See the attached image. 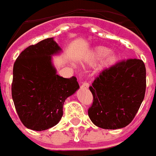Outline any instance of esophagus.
Segmentation results:
<instances>
[{"label":"esophagus","instance_id":"esophagus-1","mask_svg":"<svg viewBox=\"0 0 156 156\" xmlns=\"http://www.w3.org/2000/svg\"><path fill=\"white\" fill-rule=\"evenodd\" d=\"M80 88H81V89H88V88H89V83H87V82H83V83L81 84V86H80Z\"/></svg>","mask_w":156,"mask_h":156}]
</instances>
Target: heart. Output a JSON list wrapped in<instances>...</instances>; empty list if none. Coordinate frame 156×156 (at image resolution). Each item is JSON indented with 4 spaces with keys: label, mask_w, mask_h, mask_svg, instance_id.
<instances>
[{
    "label": "heart",
    "mask_w": 156,
    "mask_h": 156,
    "mask_svg": "<svg viewBox=\"0 0 156 156\" xmlns=\"http://www.w3.org/2000/svg\"><path fill=\"white\" fill-rule=\"evenodd\" d=\"M101 59H103L101 63V68L108 69L117 64L119 56L114 52H111L110 48L104 46H98L94 48L85 58L84 62L88 66H95Z\"/></svg>",
    "instance_id": "1"
}]
</instances>
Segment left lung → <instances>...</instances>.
Returning a JSON list of instances; mask_svg holds the SVG:
<instances>
[{
  "instance_id": "8db88e82",
  "label": "left lung",
  "mask_w": 156,
  "mask_h": 156,
  "mask_svg": "<svg viewBox=\"0 0 156 156\" xmlns=\"http://www.w3.org/2000/svg\"><path fill=\"white\" fill-rule=\"evenodd\" d=\"M93 103L88 115L104 129L124 128L132 122L144 98L146 69L141 59L129 58L102 70L91 84Z\"/></svg>"
}]
</instances>
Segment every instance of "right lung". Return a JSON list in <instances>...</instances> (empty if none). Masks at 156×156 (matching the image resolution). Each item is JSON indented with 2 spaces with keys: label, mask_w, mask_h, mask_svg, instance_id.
Segmentation results:
<instances>
[{
  "label": "right lung",
  "mask_w": 156,
  "mask_h": 156,
  "mask_svg": "<svg viewBox=\"0 0 156 156\" xmlns=\"http://www.w3.org/2000/svg\"><path fill=\"white\" fill-rule=\"evenodd\" d=\"M61 50L49 37L27 47L14 63L12 96L20 120L27 129L43 131L56 125L66 99L80 88L75 76L57 75L52 56Z\"/></svg>",
  "instance_id": "obj_1"
}]
</instances>
